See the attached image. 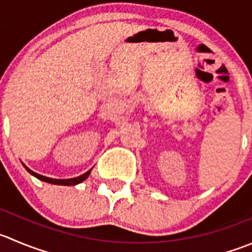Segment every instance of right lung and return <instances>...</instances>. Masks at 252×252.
<instances>
[{
    "label": "right lung",
    "instance_id": "right-lung-1",
    "mask_svg": "<svg viewBox=\"0 0 252 252\" xmlns=\"http://www.w3.org/2000/svg\"><path fill=\"white\" fill-rule=\"evenodd\" d=\"M24 168H26L27 171H28L29 173H31L32 176H34V177H36L38 180L40 181H44V182H48V183H51V185H58V186H76L79 185V183L84 182L85 180H86L87 177L90 176V173H91L92 168L91 170L87 171L86 173H84V175L79 176V177H74V178H63V180H59V178H50V177H46V176H43V175H39V173L34 172V171H32L31 168L27 167L26 165L23 163Z\"/></svg>",
    "mask_w": 252,
    "mask_h": 252
}]
</instances>
